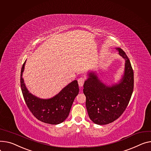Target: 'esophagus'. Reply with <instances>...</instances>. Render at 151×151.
Here are the masks:
<instances>
[{
  "label": "esophagus",
  "instance_id": "obj_1",
  "mask_svg": "<svg viewBox=\"0 0 151 151\" xmlns=\"http://www.w3.org/2000/svg\"><path fill=\"white\" fill-rule=\"evenodd\" d=\"M86 81V78L84 77H81L79 78L78 79V84L80 87H82L84 84V82Z\"/></svg>",
  "mask_w": 151,
  "mask_h": 151
}]
</instances>
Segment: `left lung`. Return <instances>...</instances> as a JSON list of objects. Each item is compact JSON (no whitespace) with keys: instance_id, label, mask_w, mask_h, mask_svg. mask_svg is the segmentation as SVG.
<instances>
[{"instance_id":"8db88e82","label":"left lung","mask_w":151,"mask_h":151,"mask_svg":"<svg viewBox=\"0 0 151 151\" xmlns=\"http://www.w3.org/2000/svg\"><path fill=\"white\" fill-rule=\"evenodd\" d=\"M119 54L125 59V72L121 83L107 87L90 73L84 84L86 106L89 118L99 125L112 123L121 116L128 106L134 90V71L126 53L117 48Z\"/></svg>"}]
</instances>
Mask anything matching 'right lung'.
Masks as SVG:
<instances>
[{
    "label": "right lung",
    "instance_id": "right-lung-1",
    "mask_svg": "<svg viewBox=\"0 0 151 151\" xmlns=\"http://www.w3.org/2000/svg\"><path fill=\"white\" fill-rule=\"evenodd\" d=\"M26 61L21 73V87L25 103L29 111L38 120L45 123L58 124L68 117L74 99L79 93L78 81L75 80L64 87L57 95L48 99H40L32 95L27 89L22 73Z\"/></svg>",
    "mask_w": 151,
    "mask_h": 151
}]
</instances>
